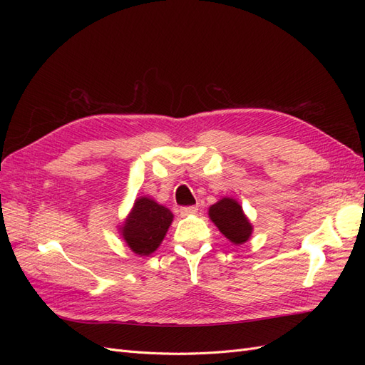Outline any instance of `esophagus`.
Returning <instances> with one entry per match:
<instances>
[{"mask_svg":"<svg viewBox=\"0 0 365 365\" xmlns=\"http://www.w3.org/2000/svg\"><path fill=\"white\" fill-rule=\"evenodd\" d=\"M196 212H197V207H196V205L181 207V208H180V213H181V216H190V215H195Z\"/></svg>","mask_w":365,"mask_h":365,"instance_id":"obj_1","label":"esophagus"}]
</instances>
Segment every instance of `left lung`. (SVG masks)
<instances>
[{"label": "left lung", "instance_id": "8db88e82", "mask_svg": "<svg viewBox=\"0 0 365 365\" xmlns=\"http://www.w3.org/2000/svg\"><path fill=\"white\" fill-rule=\"evenodd\" d=\"M208 216L213 220L231 244H245L252 233V225L245 216L242 205L233 197H222V200L208 208Z\"/></svg>", "mask_w": 365, "mask_h": 365}]
</instances>
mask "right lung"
<instances>
[{
	"label": "right lung",
	"instance_id": "obj_1",
	"mask_svg": "<svg viewBox=\"0 0 365 365\" xmlns=\"http://www.w3.org/2000/svg\"><path fill=\"white\" fill-rule=\"evenodd\" d=\"M172 220L173 215L169 208L148 196H141L137 197L130 213L120 227V235L138 256H149L161 245Z\"/></svg>",
	"mask_w": 365,
	"mask_h": 365
}]
</instances>
